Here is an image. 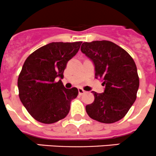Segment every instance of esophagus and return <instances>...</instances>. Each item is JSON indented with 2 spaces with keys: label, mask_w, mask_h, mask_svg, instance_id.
Here are the masks:
<instances>
[{
  "label": "esophagus",
  "mask_w": 156,
  "mask_h": 156,
  "mask_svg": "<svg viewBox=\"0 0 156 156\" xmlns=\"http://www.w3.org/2000/svg\"><path fill=\"white\" fill-rule=\"evenodd\" d=\"M78 94H79V95H82V94H85V91L82 88H78Z\"/></svg>",
  "instance_id": "obj_1"
}]
</instances>
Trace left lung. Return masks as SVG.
<instances>
[{"label":"left lung","instance_id":"left-lung-1","mask_svg":"<svg viewBox=\"0 0 156 156\" xmlns=\"http://www.w3.org/2000/svg\"><path fill=\"white\" fill-rule=\"evenodd\" d=\"M81 50L93 61L95 78L105 86L103 94L92 91L94 101L86 106L94 120L111 124L125 116L135 102L139 88L136 64L126 50L108 41L82 44Z\"/></svg>","mask_w":156,"mask_h":156}]
</instances>
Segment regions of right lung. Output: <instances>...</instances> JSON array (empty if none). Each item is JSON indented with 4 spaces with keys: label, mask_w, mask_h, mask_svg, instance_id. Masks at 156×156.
<instances>
[{
    "label": "right lung",
    "mask_w": 156,
    "mask_h": 156,
    "mask_svg": "<svg viewBox=\"0 0 156 156\" xmlns=\"http://www.w3.org/2000/svg\"><path fill=\"white\" fill-rule=\"evenodd\" d=\"M81 41L52 42L28 56L18 78L19 96L29 113L37 122L53 124L64 119L76 98V87L66 89L61 79L69 59ZM58 77L61 79L58 82Z\"/></svg>",
    "instance_id": "right-lung-1"
}]
</instances>
